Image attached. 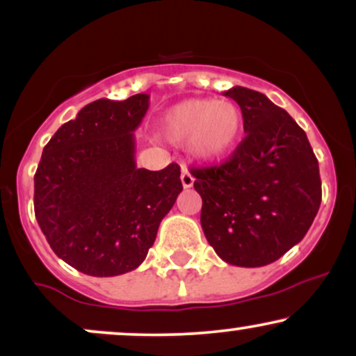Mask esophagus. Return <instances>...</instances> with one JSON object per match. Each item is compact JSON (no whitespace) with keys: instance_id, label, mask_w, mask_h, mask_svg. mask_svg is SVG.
<instances>
[{"instance_id":"esophagus-1","label":"esophagus","mask_w":356,"mask_h":356,"mask_svg":"<svg viewBox=\"0 0 356 356\" xmlns=\"http://www.w3.org/2000/svg\"><path fill=\"white\" fill-rule=\"evenodd\" d=\"M181 182H182L184 189H189V187L194 186V177H192V174L187 169H182Z\"/></svg>"}]
</instances>
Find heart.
<instances>
[{"label": "heart", "instance_id": "heart-1", "mask_svg": "<svg viewBox=\"0 0 356 356\" xmlns=\"http://www.w3.org/2000/svg\"><path fill=\"white\" fill-rule=\"evenodd\" d=\"M162 136L174 144H186L197 161L218 162L239 144L244 117L232 102L191 99L167 110Z\"/></svg>", "mask_w": 356, "mask_h": 356}]
</instances>
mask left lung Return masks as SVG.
<instances>
[{
  "instance_id": "obj_1",
  "label": "left lung",
  "mask_w": 356,
  "mask_h": 356,
  "mask_svg": "<svg viewBox=\"0 0 356 356\" xmlns=\"http://www.w3.org/2000/svg\"><path fill=\"white\" fill-rule=\"evenodd\" d=\"M238 102L244 140L220 165L192 169L202 197L201 226L226 263H275L308 232L321 204L318 161L305 130L263 93L224 92Z\"/></svg>"
}]
</instances>
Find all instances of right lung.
I'll use <instances>...</instances> for the list:
<instances>
[{
  "label": "right lung",
  "instance_id": "add662e5",
  "mask_svg": "<svg viewBox=\"0 0 356 356\" xmlns=\"http://www.w3.org/2000/svg\"><path fill=\"white\" fill-rule=\"evenodd\" d=\"M147 93L85 105L44 145L35 216L60 259L85 275L118 276L144 263L181 194V167L138 169L136 136Z\"/></svg>",
  "mask_w": 356,
  "mask_h": 356
}]
</instances>
